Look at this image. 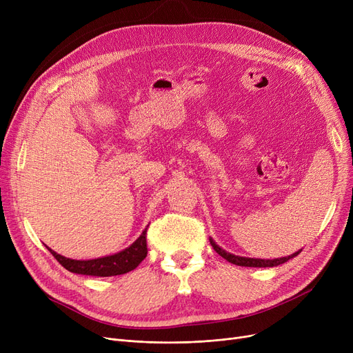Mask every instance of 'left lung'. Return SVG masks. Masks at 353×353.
<instances>
[{
    "label": "left lung",
    "instance_id": "obj_1",
    "mask_svg": "<svg viewBox=\"0 0 353 353\" xmlns=\"http://www.w3.org/2000/svg\"><path fill=\"white\" fill-rule=\"evenodd\" d=\"M210 245L213 246L216 253H219L221 257L226 259L228 262H230L233 265H237V266H245V268H273V266H279V265L288 262L289 259L298 256L302 252V250H299V252H296V253H293L288 257H279V259H253V257H242V256L232 254V253L221 249L219 245H216L213 239H210Z\"/></svg>",
    "mask_w": 353,
    "mask_h": 353
}]
</instances>
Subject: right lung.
<instances>
[{"mask_svg": "<svg viewBox=\"0 0 353 353\" xmlns=\"http://www.w3.org/2000/svg\"><path fill=\"white\" fill-rule=\"evenodd\" d=\"M147 228L143 230L140 237L136 240V242L128 246L127 249L111 254V256H104L99 259H91V261H74V259L64 257L59 253H55L48 248L51 254L57 259L59 263L64 266L68 272L77 273V274H88V276H117V274H124L130 270H134L143 259L147 256Z\"/></svg>", "mask_w": 353, "mask_h": 353, "instance_id": "obj_1", "label": "right lung"}]
</instances>
